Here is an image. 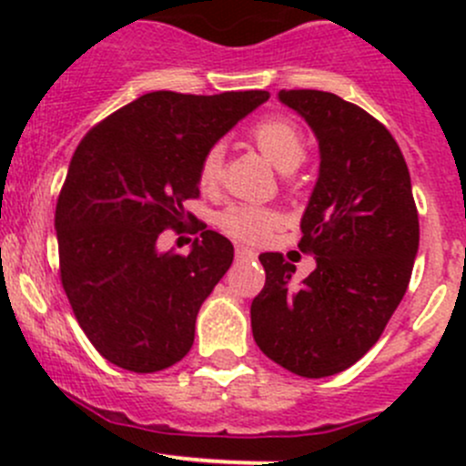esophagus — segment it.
<instances>
[{
    "instance_id": "esophagus-1",
    "label": "esophagus",
    "mask_w": 466,
    "mask_h": 466,
    "mask_svg": "<svg viewBox=\"0 0 466 466\" xmlns=\"http://www.w3.org/2000/svg\"><path fill=\"white\" fill-rule=\"evenodd\" d=\"M252 259H257V255L250 250V248H243V246L237 248V261H252Z\"/></svg>"
}]
</instances>
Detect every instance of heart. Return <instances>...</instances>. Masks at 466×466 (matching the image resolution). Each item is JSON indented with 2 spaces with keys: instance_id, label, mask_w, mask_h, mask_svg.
<instances>
[{
  "instance_id": "obj_1",
  "label": "heart",
  "mask_w": 466,
  "mask_h": 466,
  "mask_svg": "<svg viewBox=\"0 0 466 466\" xmlns=\"http://www.w3.org/2000/svg\"><path fill=\"white\" fill-rule=\"evenodd\" d=\"M259 150L279 171H293L307 157V139L302 130L286 116H266L250 130ZM223 180V146L214 144L205 150L198 164V187L214 191ZM218 228L232 238L257 243L279 225V214L259 205H232L216 218Z\"/></svg>"
}]
</instances>
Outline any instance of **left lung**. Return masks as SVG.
Returning <instances> with one entry per match:
<instances>
[{
    "mask_svg": "<svg viewBox=\"0 0 466 466\" xmlns=\"http://www.w3.org/2000/svg\"><path fill=\"white\" fill-rule=\"evenodd\" d=\"M320 142V177L298 248L316 270L295 284L281 252H263L252 336L289 372L322 379L351 368L383 333L410 284L420 218L410 173L390 130L320 89H281Z\"/></svg>",
    "mask_w": 466,
    "mask_h": 466,
    "instance_id": "8db88e82",
    "label": "left lung"
}]
</instances>
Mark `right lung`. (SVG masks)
I'll return each mask as SVG.
<instances>
[{
	"mask_svg": "<svg viewBox=\"0 0 466 466\" xmlns=\"http://www.w3.org/2000/svg\"><path fill=\"white\" fill-rule=\"evenodd\" d=\"M268 98L150 92L81 139L56 205L60 281L94 350L116 368L159 372L194 345L196 316L234 259L232 243L185 209L203 153ZM201 232L189 256L157 238Z\"/></svg>",
	"mask_w": 466,
	"mask_h": 466,
	"instance_id": "obj_1",
	"label": "right lung"
}]
</instances>
